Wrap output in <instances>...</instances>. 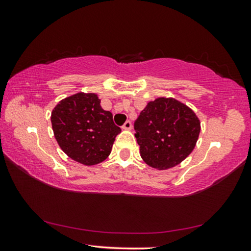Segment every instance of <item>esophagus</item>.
Instances as JSON below:
<instances>
[{"label": "esophagus", "mask_w": 251, "mask_h": 251, "mask_svg": "<svg viewBox=\"0 0 251 251\" xmlns=\"http://www.w3.org/2000/svg\"><path fill=\"white\" fill-rule=\"evenodd\" d=\"M131 127H133V125H131V122L130 121H126L124 123V125H123V129L129 130V129H131Z\"/></svg>", "instance_id": "obj_1"}]
</instances>
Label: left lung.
<instances>
[{
  "mask_svg": "<svg viewBox=\"0 0 251 251\" xmlns=\"http://www.w3.org/2000/svg\"><path fill=\"white\" fill-rule=\"evenodd\" d=\"M134 129L144 161L152 168L168 169L193 151L201 122L185 104L159 97L142 110Z\"/></svg>",
  "mask_w": 251,
  "mask_h": 251,
  "instance_id": "obj_1",
  "label": "left lung"
}]
</instances>
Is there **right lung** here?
<instances>
[{
    "label": "right lung",
    "instance_id": "add662e5",
    "mask_svg": "<svg viewBox=\"0 0 251 251\" xmlns=\"http://www.w3.org/2000/svg\"><path fill=\"white\" fill-rule=\"evenodd\" d=\"M59 147L72 159L92 166L107 158L122 129L96 94L77 93L55 106L50 116Z\"/></svg>",
    "mask_w": 251,
    "mask_h": 251
}]
</instances>
